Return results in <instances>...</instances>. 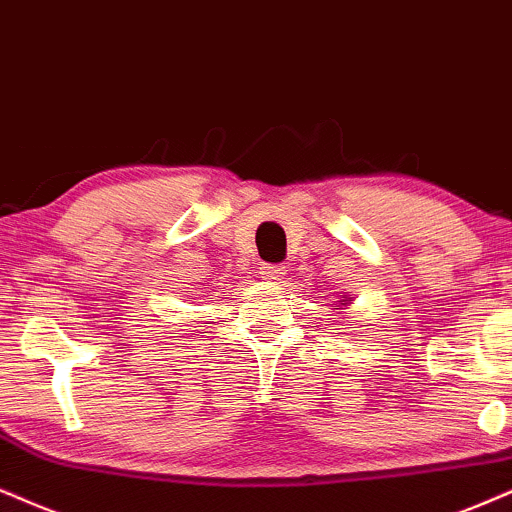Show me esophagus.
<instances>
[{
    "label": "esophagus",
    "instance_id": "1",
    "mask_svg": "<svg viewBox=\"0 0 512 512\" xmlns=\"http://www.w3.org/2000/svg\"><path fill=\"white\" fill-rule=\"evenodd\" d=\"M261 275L266 280H282L285 277V266H280V263H263Z\"/></svg>",
    "mask_w": 512,
    "mask_h": 512
}]
</instances>
